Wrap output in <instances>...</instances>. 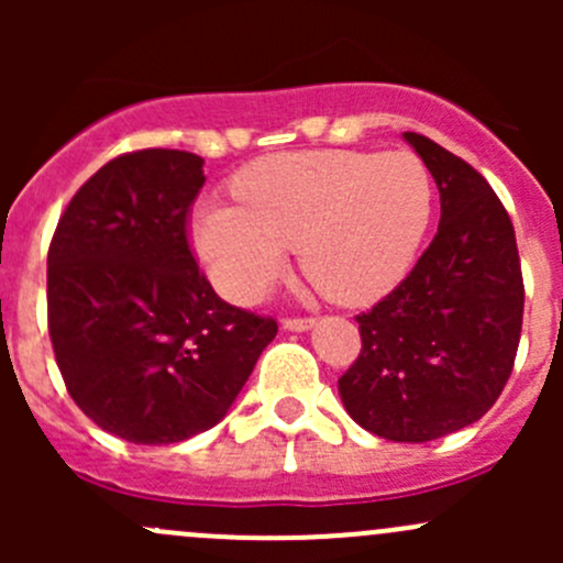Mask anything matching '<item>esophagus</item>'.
Returning <instances> with one entry per match:
<instances>
[{
	"instance_id": "obj_1",
	"label": "esophagus",
	"mask_w": 563,
	"mask_h": 563,
	"mask_svg": "<svg viewBox=\"0 0 563 563\" xmlns=\"http://www.w3.org/2000/svg\"><path fill=\"white\" fill-rule=\"evenodd\" d=\"M283 327L288 332H308L316 327V318H283Z\"/></svg>"
}]
</instances>
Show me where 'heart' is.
<instances>
[{"mask_svg": "<svg viewBox=\"0 0 563 563\" xmlns=\"http://www.w3.org/2000/svg\"><path fill=\"white\" fill-rule=\"evenodd\" d=\"M234 192L240 203H198L190 236L214 288L242 305L264 297L294 245L318 291L373 302L417 261L435 196L428 166L406 150L264 157Z\"/></svg>", "mask_w": 563, "mask_h": 563, "instance_id": "b5f03b06", "label": "heart"}]
</instances>
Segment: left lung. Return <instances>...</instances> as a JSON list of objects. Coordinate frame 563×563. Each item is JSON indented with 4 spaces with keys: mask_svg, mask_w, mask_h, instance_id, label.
Here are the masks:
<instances>
[{
    "mask_svg": "<svg viewBox=\"0 0 563 563\" xmlns=\"http://www.w3.org/2000/svg\"><path fill=\"white\" fill-rule=\"evenodd\" d=\"M441 192L439 234L411 275L356 316L362 351L338 391L360 428L422 444L468 428L501 395L523 327L512 220L485 176L402 133Z\"/></svg>",
    "mask_w": 563,
    "mask_h": 563,
    "instance_id": "8db88e82",
    "label": "left lung"
}]
</instances>
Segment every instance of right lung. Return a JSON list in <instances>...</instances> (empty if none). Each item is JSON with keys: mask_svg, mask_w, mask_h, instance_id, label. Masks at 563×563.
I'll return each mask as SVG.
<instances>
[{"mask_svg": "<svg viewBox=\"0 0 563 563\" xmlns=\"http://www.w3.org/2000/svg\"><path fill=\"white\" fill-rule=\"evenodd\" d=\"M203 161L141 150L67 203L48 250V334L76 406L133 444L214 428L277 323L223 302L187 245Z\"/></svg>", "mask_w": 563, "mask_h": 563, "instance_id": "right-lung-1", "label": "right lung"}]
</instances>
